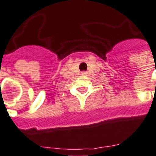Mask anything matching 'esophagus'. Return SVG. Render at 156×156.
Here are the masks:
<instances>
[{
    "instance_id": "34e87169",
    "label": "esophagus",
    "mask_w": 156,
    "mask_h": 156,
    "mask_svg": "<svg viewBox=\"0 0 156 156\" xmlns=\"http://www.w3.org/2000/svg\"><path fill=\"white\" fill-rule=\"evenodd\" d=\"M81 75H83V76H86V75H87V72H82Z\"/></svg>"
}]
</instances>
